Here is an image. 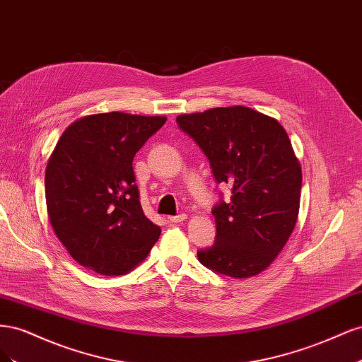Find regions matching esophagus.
Wrapping results in <instances>:
<instances>
[{
  "label": "esophagus",
  "instance_id": "obj_1",
  "mask_svg": "<svg viewBox=\"0 0 362 362\" xmlns=\"http://www.w3.org/2000/svg\"><path fill=\"white\" fill-rule=\"evenodd\" d=\"M185 216L184 213H181V214H178V216H172V217H169V221L172 222V223H180V222H182V221H185Z\"/></svg>",
  "mask_w": 362,
  "mask_h": 362
}]
</instances>
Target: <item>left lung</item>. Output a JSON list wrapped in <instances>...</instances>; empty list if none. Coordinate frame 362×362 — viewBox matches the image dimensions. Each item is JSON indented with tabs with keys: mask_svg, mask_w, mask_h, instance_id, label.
Returning <instances> with one entry per match:
<instances>
[{
	"mask_svg": "<svg viewBox=\"0 0 362 362\" xmlns=\"http://www.w3.org/2000/svg\"><path fill=\"white\" fill-rule=\"evenodd\" d=\"M206 156L231 199L214 205L216 240L198 250L206 269L231 278L255 276L286 246L298 222L302 169L276 119L249 107H218L177 117Z\"/></svg>",
	"mask_w": 362,
	"mask_h": 362,
	"instance_id": "left-lung-1",
	"label": "left lung"
}]
</instances>
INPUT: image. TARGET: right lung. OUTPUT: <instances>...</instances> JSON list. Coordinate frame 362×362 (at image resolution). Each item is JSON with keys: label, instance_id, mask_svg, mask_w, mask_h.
Listing matches in <instances>:
<instances>
[{"label": "right lung", "instance_id": "right-lung-1", "mask_svg": "<svg viewBox=\"0 0 362 362\" xmlns=\"http://www.w3.org/2000/svg\"><path fill=\"white\" fill-rule=\"evenodd\" d=\"M164 122V116L92 115L75 120L59 139L45 172L48 216L83 267L124 275L158 240L160 226L141 210L133 160Z\"/></svg>", "mask_w": 362, "mask_h": 362}]
</instances>
